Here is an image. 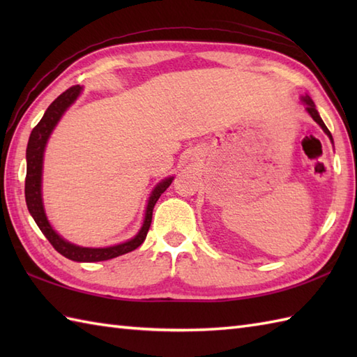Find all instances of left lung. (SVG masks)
Wrapping results in <instances>:
<instances>
[{"label":"left lung","instance_id":"1","mask_svg":"<svg viewBox=\"0 0 357 357\" xmlns=\"http://www.w3.org/2000/svg\"><path fill=\"white\" fill-rule=\"evenodd\" d=\"M302 101H304L305 104H307V112L310 113V116H312L317 124H319L321 127H322V130L327 133L328 136H330V139L333 141V136H331V133H330V130L327 128V126L324 124V121L321 119V116H319V113H317V110H316V107H314V104H313V101L310 100V96H302Z\"/></svg>","mask_w":357,"mask_h":357}]
</instances>
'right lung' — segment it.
Masks as SVG:
<instances>
[{
  "instance_id": "add662e5",
  "label": "right lung",
  "mask_w": 357,
  "mask_h": 357,
  "mask_svg": "<svg viewBox=\"0 0 357 357\" xmlns=\"http://www.w3.org/2000/svg\"><path fill=\"white\" fill-rule=\"evenodd\" d=\"M81 92L79 86H72L67 89L66 92L59 95L55 101H53L47 110H45L44 116L41 118L40 123H38L32 133H30V138L27 142V173H26V185H24V195H26V204L30 211V215L35 219L36 225L40 227V230L45 238L49 239L53 248L56 250L58 253L66 256L67 259L77 261V262H98V261H107L113 259V257L126 255L128 252H133L135 248H138L144 239H146L150 224H151V215H153V207L156 201L159 199L169 185L172 184L173 178H167L162 183H159L155 190L151 192V196L147 204L146 210V219H144V224L141 227L139 233L130 241L124 242V244L113 245V247H105V248H87V247H78L73 245L70 242L64 241L59 234L55 233L52 229L47 218L44 213L43 207V199H41V173H43V155H44V147L45 142H47L49 136L53 128H55L59 118L63 116V113L67 110V107L77 100Z\"/></svg>"
}]
</instances>
